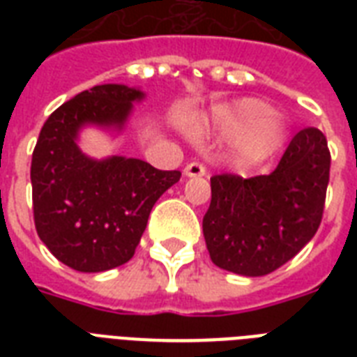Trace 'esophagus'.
<instances>
[{
    "label": "esophagus",
    "mask_w": 357,
    "mask_h": 357,
    "mask_svg": "<svg viewBox=\"0 0 357 357\" xmlns=\"http://www.w3.org/2000/svg\"><path fill=\"white\" fill-rule=\"evenodd\" d=\"M183 174L187 178H200V176H206V167L200 165V162H189L185 167Z\"/></svg>",
    "instance_id": "34e87169"
}]
</instances>
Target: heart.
<instances>
[{
	"instance_id": "obj_1",
	"label": "heart",
	"mask_w": 357,
	"mask_h": 357,
	"mask_svg": "<svg viewBox=\"0 0 357 357\" xmlns=\"http://www.w3.org/2000/svg\"><path fill=\"white\" fill-rule=\"evenodd\" d=\"M192 137L215 133L235 139V157L241 162L255 165L272 157L287 139V128L271 107L255 98L213 107L209 113L196 114L187 122Z\"/></svg>"
}]
</instances>
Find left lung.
Instances as JSON below:
<instances>
[{
    "label": "left lung",
    "instance_id": "left-lung-1",
    "mask_svg": "<svg viewBox=\"0 0 357 357\" xmlns=\"http://www.w3.org/2000/svg\"><path fill=\"white\" fill-rule=\"evenodd\" d=\"M328 181L330 151L317 128L294 135L274 172L213 176L202 222L213 263L248 278L285 265L321 226Z\"/></svg>",
    "mask_w": 357,
    "mask_h": 357
}]
</instances>
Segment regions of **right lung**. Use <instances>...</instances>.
Wrapping results in <instances>:
<instances>
[{"label": "right lung", "instance_id": "1", "mask_svg": "<svg viewBox=\"0 0 357 357\" xmlns=\"http://www.w3.org/2000/svg\"><path fill=\"white\" fill-rule=\"evenodd\" d=\"M146 94L128 85L92 86L46 120L31 161L35 228L47 250L70 268L105 272L128 263L151 207L181 178L135 157L94 159L79 148L81 131L122 133L133 103Z\"/></svg>", "mask_w": 357, "mask_h": 357}]
</instances>
